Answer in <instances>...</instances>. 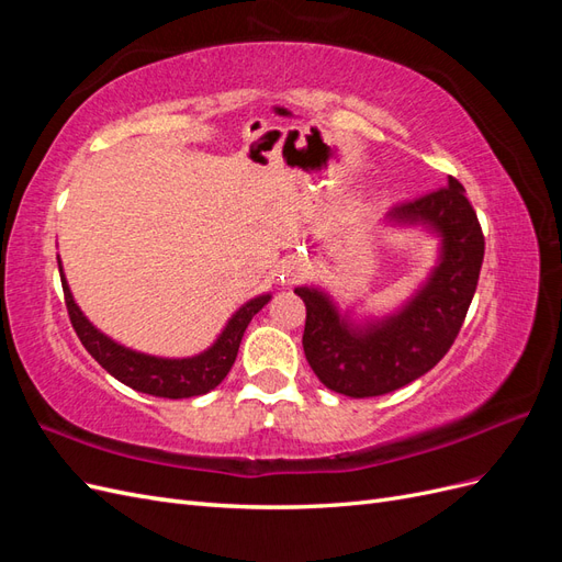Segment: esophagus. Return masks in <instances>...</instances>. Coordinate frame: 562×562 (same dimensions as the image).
I'll list each match as a JSON object with an SVG mask.
<instances>
[{
    "instance_id": "esophagus-1",
    "label": "esophagus",
    "mask_w": 562,
    "mask_h": 562,
    "mask_svg": "<svg viewBox=\"0 0 562 562\" xmlns=\"http://www.w3.org/2000/svg\"><path fill=\"white\" fill-rule=\"evenodd\" d=\"M304 274V262L302 260H288L285 265H283V279L285 281H297L300 277Z\"/></svg>"
}]
</instances>
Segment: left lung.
<instances>
[{
  "label": "left lung",
  "instance_id": "left-lung-1",
  "mask_svg": "<svg viewBox=\"0 0 562 562\" xmlns=\"http://www.w3.org/2000/svg\"><path fill=\"white\" fill-rule=\"evenodd\" d=\"M386 220L427 227L440 239L438 265L398 312L353 323L321 288H295L307 307L304 356L323 384L351 398L389 394L443 359L467 318L483 265V229L454 178L436 192L398 203Z\"/></svg>",
  "mask_w": 562,
  "mask_h": 562
}]
</instances>
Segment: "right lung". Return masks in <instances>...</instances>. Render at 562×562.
<instances>
[{
    "mask_svg": "<svg viewBox=\"0 0 562 562\" xmlns=\"http://www.w3.org/2000/svg\"><path fill=\"white\" fill-rule=\"evenodd\" d=\"M58 269L67 314H70L72 328L81 339V345L87 347V351L110 372L112 378L135 391H143V394L159 398L201 396L209 394L211 389L223 382L236 361V353H239V345L248 323L271 300V295L267 293L246 302L244 307H239V312H234V316L227 321L225 330L217 335V339L206 351L190 356V359H161V356L133 351L124 345L114 342L105 333H100L77 307V302L70 293V285L65 281L60 260Z\"/></svg>",
    "mask_w": 562,
    "mask_h": 562,
    "instance_id": "add662e5",
    "label": "right lung"
}]
</instances>
